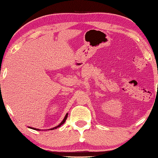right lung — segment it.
Wrapping results in <instances>:
<instances>
[{
  "label": "right lung",
  "mask_w": 158,
  "mask_h": 158,
  "mask_svg": "<svg viewBox=\"0 0 158 158\" xmlns=\"http://www.w3.org/2000/svg\"><path fill=\"white\" fill-rule=\"evenodd\" d=\"M67 117H68V114H66V115L65 116V117H64V119H63V120L58 125H57V126H56V127H53V128H51V129H49V130H54V129H56V128H57V127H60L62 125H63V124H64V123L65 122V120H66V119H67ZM29 128H32V129H33V130H36V131H40L39 129H37V128H34V127H29Z\"/></svg>",
  "instance_id": "obj_1"
}]
</instances>
